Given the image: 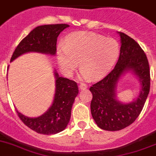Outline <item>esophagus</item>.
Instances as JSON below:
<instances>
[{"mask_svg":"<svg viewBox=\"0 0 156 156\" xmlns=\"http://www.w3.org/2000/svg\"><path fill=\"white\" fill-rule=\"evenodd\" d=\"M87 85L86 83H80V88L81 90H85L87 89Z\"/></svg>","mask_w":156,"mask_h":156,"instance_id":"esophagus-1","label":"esophagus"}]
</instances>
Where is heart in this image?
Returning <instances> with one entry per match:
<instances>
[{"instance_id":"b5f03b06","label":"heart","mask_w":156,"mask_h":156,"mask_svg":"<svg viewBox=\"0 0 156 156\" xmlns=\"http://www.w3.org/2000/svg\"><path fill=\"white\" fill-rule=\"evenodd\" d=\"M120 45L118 41L90 31L69 35L57 49V59L62 72L71 76L79 66L81 75L98 79L107 73L118 60Z\"/></svg>"}]
</instances>
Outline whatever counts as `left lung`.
<instances>
[{"instance_id": "1", "label": "left lung", "mask_w": 156, "mask_h": 156, "mask_svg": "<svg viewBox=\"0 0 156 156\" xmlns=\"http://www.w3.org/2000/svg\"><path fill=\"white\" fill-rule=\"evenodd\" d=\"M120 55L112 70L90 88L93 98L91 114L98 127L106 131H119L131 125L143 109L150 90L149 64L143 49L126 34L119 32ZM133 70L140 77L142 90L140 97L130 104H121L116 99L115 87L119 76Z\"/></svg>"}]
</instances>
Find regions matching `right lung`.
Instances as JSON below:
<instances>
[{
  "label": "right lung",
  "instance_id": "right-lung-1",
  "mask_svg": "<svg viewBox=\"0 0 156 156\" xmlns=\"http://www.w3.org/2000/svg\"><path fill=\"white\" fill-rule=\"evenodd\" d=\"M69 25L55 24L38 26L21 40L14 51L11 62L28 52H38L55 55L57 38L61 31ZM55 76V93L53 103L42 116L30 118L16 111L18 116L27 127L42 135H53L63 131L71 117L75 98L79 93L77 83L73 80Z\"/></svg>",
  "mask_w": 156,
  "mask_h": 156
}]
</instances>
